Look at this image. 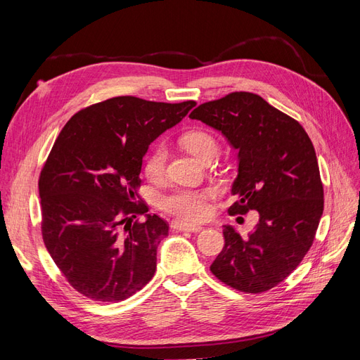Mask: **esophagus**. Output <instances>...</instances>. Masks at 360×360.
Masks as SVG:
<instances>
[{
    "instance_id": "esophagus-1",
    "label": "esophagus",
    "mask_w": 360,
    "mask_h": 360,
    "mask_svg": "<svg viewBox=\"0 0 360 360\" xmlns=\"http://www.w3.org/2000/svg\"><path fill=\"white\" fill-rule=\"evenodd\" d=\"M171 226L177 231H191V233H198L202 230L201 225H191V224H184L181 221H172Z\"/></svg>"
}]
</instances>
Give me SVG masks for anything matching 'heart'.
I'll return each instance as SVG.
<instances>
[{
  "mask_svg": "<svg viewBox=\"0 0 360 360\" xmlns=\"http://www.w3.org/2000/svg\"><path fill=\"white\" fill-rule=\"evenodd\" d=\"M181 144L186 147L192 155H195L204 162L212 159L217 151V143L214 136L201 129L189 130V132L184 134L181 136ZM167 144L159 141V143L155 144V147L150 150V153L144 160L146 177L151 181L162 180L167 171ZM214 198L216 191L212 188H176L162 195L159 198V207L163 212L179 217L183 222L195 224L201 222L205 217L210 216V202Z\"/></svg>",
  "mask_w": 360,
  "mask_h": 360,
  "instance_id": "obj_1",
  "label": "heart"
}]
</instances>
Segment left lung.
Returning a JSON list of instances; mask_svg holds the SVG:
<instances>
[{
    "mask_svg": "<svg viewBox=\"0 0 360 360\" xmlns=\"http://www.w3.org/2000/svg\"><path fill=\"white\" fill-rule=\"evenodd\" d=\"M189 117L219 130L238 150L231 189L237 201L228 213L259 214L246 238L224 225L225 245L210 271L237 291H269L302 263L323 214V183L311 139L297 120L248 91L205 102Z\"/></svg>",
    "mask_w": 360,
    "mask_h": 360,
    "instance_id": "8db88e82",
    "label": "left lung"
}]
</instances>
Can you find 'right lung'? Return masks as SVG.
<instances>
[{"instance_id":"right-lung-1","label":"right lung","mask_w":360,"mask_h":360,"mask_svg":"<svg viewBox=\"0 0 360 360\" xmlns=\"http://www.w3.org/2000/svg\"><path fill=\"white\" fill-rule=\"evenodd\" d=\"M195 105L112 97L76 112L53 143L39 177L41 237L82 296L122 302L153 278L169 225L139 198L143 158ZM138 214L146 221L132 223Z\"/></svg>"}]
</instances>
